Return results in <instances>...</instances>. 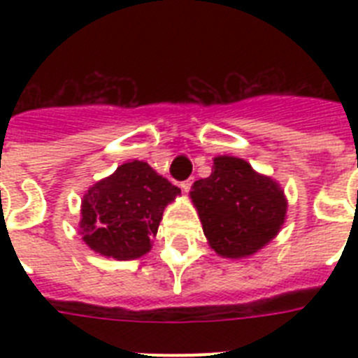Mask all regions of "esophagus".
I'll use <instances>...</instances> for the list:
<instances>
[{"label":"esophagus","instance_id":"obj_1","mask_svg":"<svg viewBox=\"0 0 358 358\" xmlns=\"http://www.w3.org/2000/svg\"><path fill=\"white\" fill-rule=\"evenodd\" d=\"M192 185H194V177H189V179L182 181L181 182V189H182V192H186V194H188L189 188H192Z\"/></svg>","mask_w":358,"mask_h":358}]
</instances>
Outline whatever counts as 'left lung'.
I'll list each match as a JSON object with an SVG mask.
<instances>
[{"mask_svg": "<svg viewBox=\"0 0 358 358\" xmlns=\"http://www.w3.org/2000/svg\"><path fill=\"white\" fill-rule=\"evenodd\" d=\"M189 197L211 249L226 258L262 249L285 220L287 201L278 182L238 157H215L211 176L195 181Z\"/></svg>", "mask_w": 358, "mask_h": 358, "instance_id": "obj_1", "label": "left lung"}]
</instances>
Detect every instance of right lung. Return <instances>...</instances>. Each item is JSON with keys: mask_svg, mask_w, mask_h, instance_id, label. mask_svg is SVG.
<instances>
[{"mask_svg": "<svg viewBox=\"0 0 358 358\" xmlns=\"http://www.w3.org/2000/svg\"><path fill=\"white\" fill-rule=\"evenodd\" d=\"M181 194L143 161H132L87 189L80 233L93 251L116 260H134L150 251L164 206Z\"/></svg>", "mask_w": 358, "mask_h": 358, "instance_id": "add662e5", "label": "right lung"}]
</instances>
